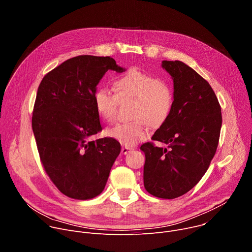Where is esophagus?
Here are the masks:
<instances>
[{
	"label": "esophagus",
	"mask_w": 252,
	"mask_h": 252,
	"mask_svg": "<svg viewBox=\"0 0 252 252\" xmlns=\"http://www.w3.org/2000/svg\"><path fill=\"white\" fill-rule=\"evenodd\" d=\"M133 149L132 148H127V147H123L122 148V154L123 155H126V154H128L130 151H132Z\"/></svg>",
	"instance_id": "esophagus-1"
}]
</instances>
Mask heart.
<instances>
[{"label":"heart","mask_w":252,"mask_h":252,"mask_svg":"<svg viewBox=\"0 0 252 252\" xmlns=\"http://www.w3.org/2000/svg\"><path fill=\"white\" fill-rule=\"evenodd\" d=\"M115 93L99 87L94 94V104L97 115L105 122L116 119L119 100L133 99L129 122L117 124L106 129V135L126 147H133L146 138L148 128L159 127L169 118L174 103L171 89L156 76L135 67L127 69L114 81Z\"/></svg>","instance_id":"heart-1"}]
</instances>
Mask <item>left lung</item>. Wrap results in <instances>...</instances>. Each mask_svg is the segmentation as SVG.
Listing matches in <instances>:
<instances>
[{
    "label": "left lung",
    "instance_id": "1",
    "mask_svg": "<svg viewBox=\"0 0 252 252\" xmlns=\"http://www.w3.org/2000/svg\"><path fill=\"white\" fill-rule=\"evenodd\" d=\"M173 80L174 103L167 121L152 139L167 145H141L146 162L143 185L159 198L172 199L194 188L217 152L222 124L221 107L210 85L181 61H162Z\"/></svg>",
    "mask_w": 252,
    "mask_h": 252
}]
</instances>
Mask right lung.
I'll list each match as a JSON object with an SVG mask.
<instances>
[{
	"label": "right lung",
	"mask_w": 252,
	"mask_h": 252,
	"mask_svg": "<svg viewBox=\"0 0 252 252\" xmlns=\"http://www.w3.org/2000/svg\"><path fill=\"white\" fill-rule=\"evenodd\" d=\"M109 69L126 70L111 57L78 56L52 69L38 89L32 127L40 158L54 185L70 198L100 194L121 153L112 137L93 139L102 129L94 94Z\"/></svg>",
	"instance_id": "right-lung-1"
}]
</instances>
